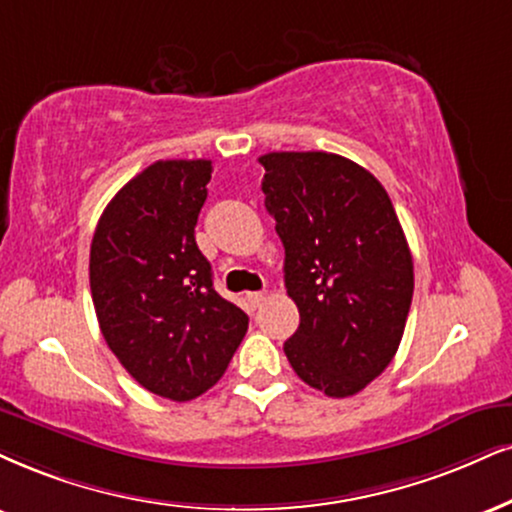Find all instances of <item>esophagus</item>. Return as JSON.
Instances as JSON below:
<instances>
[{
    "label": "esophagus",
    "instance_id": "esophagus-1",
    "mask_svg": "<svg viewBox=\"0 0 512 512\" xmlns=\"http://www.w3.org/2000/svg\"><path fill=\"white\" fill-rule=\"evenodd\" d=\"M263 301H266V294L263 292H251V294H246V304H249L251 308H258L263 304Z\"/></svg>",
    "mask_w": 512,
    "mask_h": 512
}]
</instances>
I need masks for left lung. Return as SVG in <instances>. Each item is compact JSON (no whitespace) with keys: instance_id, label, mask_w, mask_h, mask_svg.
I'll return each instance as SVG.
<instances>
[{"instance_id":"1","label":"left lung","mask_w":512,"mask_h":512,"mask_svg":"<svg viewBox=\"0 0 512 512\" xmlns=\"http://www.w3.org/2000/svg\"><path fill=\"white\" fill-rule=\"evenodd\" d=\"M261 189L285 246L299 308L287 361L308 387L346 399L399 349L413 299V256L387 189L327 151H270Z\"/></svg>"}]
</instances>
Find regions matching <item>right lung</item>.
<instances>
[{
    "mask_svg": "<svg viewBox=\"0 0 512 512\" xmlns=\"http://www.w3.org/2000/svg\"><path fill=\"white\" fill-rule=\"evenodd\" d=\"M211 161H156L109 201L90 249L99 327L125 370L170 401L211 389L249 318L213 289L194 225Z\"/></svg>",
    "mask_w": 512,
    "mask_h": 512,
    "instance_id": "1",
    "label": "right lung"
}]
</instances>
